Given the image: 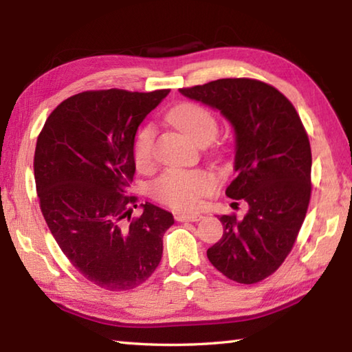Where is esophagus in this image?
I'll use <instances>...</instances> for the list:
<instances>
[{
    "label": "esophagus",
    "instance_id": "esophagus-1",
    "mask_svg": "<svg viewBox=\"0 0 352 352\" xmlns=\"http://www.w3.org/2000/svg\"><path fill=\"white\" fill-rule=\"evenodd\" d=\"M201 219V214H175L177 222H199Z\"/></svg>",
    "mask_w": 352,
    "mask_h": 352
}]
</instances>
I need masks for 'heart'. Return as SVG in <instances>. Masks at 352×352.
<instances>
[{"label": "heart", "mask_w": 352, "mask_h": 352, "mask_svg": "<svg viewBox=\"0 0 352 352\" xmlns=\"http://www.w3.org/2000/svg\"><path fill=\"white\" fill-rule=\"evenodd\" d=\"M168 121L195 142L212 140L217 133V121L206 107L195 102H182L168 113ZM153 129L144 127L136 136L133 158L138 168H148L152 163ZM216 188V177L206 169L164 170L151 184V194L162 204L174 210H194Z\"/></svg>", "instance_id": "obj_1"}]
</instances>
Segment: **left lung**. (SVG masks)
I'll use <instances>...</instances> for the list:
<instances>
[{"instance_id":"8db88e82","label":"left lung","mask_w":352,"mask_h":352,"mask_svg":"<svg viewBox=\"0 0 352 352\" xmlns=\"http://www.w3.org/2000/svg\"><path fill=\"white\" fill-rule=\"evenodd\" d=\"M228 119L236 133V178L230 199L248 212L219 216L223 236L208 248V259L231 281L259 283L294 248L311 201V142L294 104L269 83L239 77L180 88Z\"/></svg>"}]
</instances>
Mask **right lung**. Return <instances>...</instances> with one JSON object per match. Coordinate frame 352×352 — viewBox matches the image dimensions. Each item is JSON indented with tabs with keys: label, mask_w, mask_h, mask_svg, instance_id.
<instances>
[{
	"label": "right lung",
	"mask_w": 352,
	"mask_h": 352,
	"mask_svg": "<svg viewBox=\"0 0 352 352\" xmlns=\"http://www.w3.org/2000/svg\"><path fill=\"white\" fill-rule=\"evenodd\" d=\"M170 90H93L47 116L37 138L34 177L40 210L74 269L105 290H132L163 254L172 214L136 197L133 144L140 124Z\"/></svg>",
	"instance_id": "1"
}]
</instances>
